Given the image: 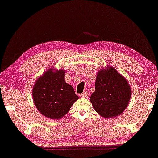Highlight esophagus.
<instances>
[{
	"mask_svg": "<svg viewBox=\"0 0 158 158\" xmlns=\"http://www.w3.org/2000/svg\"><path fill=\"white\" fill-rule=\"evenodd\" d=\"M80 97L82 98H87L88 97V93L87 92H84V93L80 94Z\"/></svg>",
	"mask_w": 158,
	"mask_h": 158,
	"instance_id": "34e87169",
	"label": "esophagus"
}]
</instances>
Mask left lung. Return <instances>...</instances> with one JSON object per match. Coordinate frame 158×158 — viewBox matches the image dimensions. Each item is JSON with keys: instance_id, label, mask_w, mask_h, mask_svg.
I'll return each mask as SVG.
<instances>
[{"instance_id": "1", "label": "left lung", "mask_w": 158, "mask_h": 158, "mask_svg": "<svg viewBox=\"0 0 158 158\" xmlns=\"http://www.w3.org/2000/svg\"><path fill=\"white\" fill-rule=\"evenodd\" d=\"M95 91L90 97L94 110L104 118L121 114L128 106L131 88L126 77L107 65L97 73Z\"/></svg>"}]
</instances>
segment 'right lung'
I'll use <instances>...</instances> for the list:
<instances>
[{
  "mask_svg": "<svg viewBox=\"0 0 158 158\" xmlns=\"http://www.w3.org/2000/svg\"><path fill=\"white\" fill-rule=\"evenodd\" d=\"M65 71L51 68L36 80L32 98L38 111L51 119H60L79 97L65 81Z\"/></svg>",
  "mask_w": 158,
  "mask_h": 158,
  "instance_id": "1",
  "label": "right lung"
}]
</instances>
